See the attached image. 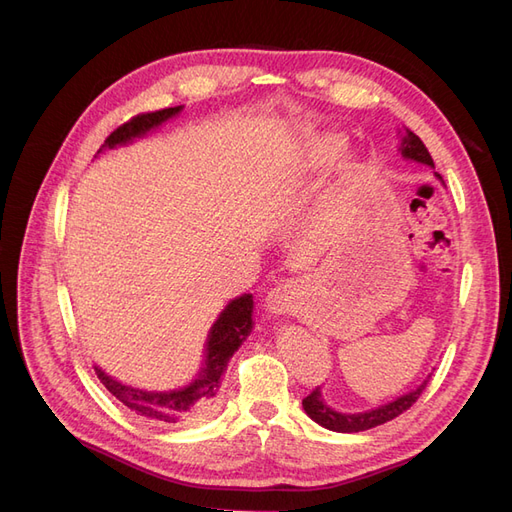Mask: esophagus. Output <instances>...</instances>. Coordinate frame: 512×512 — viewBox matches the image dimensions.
Returning a JSON list of instances; mask_svg holds the SVG:
<instances>
[{
    "label": "esophagus",
    "instance_id": "obj_1",
    "mask_svg": "<svg viewBox=\"0 0 512 512\" xmlns=\"http://www.w3.org/2000/svg\"><path fill=\"white\" fill-rule=\"evenodd\" d=\"M265 303H267L269 312L275 314V316L288 314V312H292L294 303H297V288H294V284H290V282L277 284V286L271 288V292L267 294Z\"/></svg>",
    "mask_w": 512,
    "mask_h": 512
}]
</instances>
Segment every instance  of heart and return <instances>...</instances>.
Masks as SVG:
<instances>
[{"instance_id": "obj_1", "label": "heart", "mask_w": 512, "mask_h": 512, "mask_svg": "<svg viewBox=\"0 0 512 512\" xmlns=\"http://www.w3.org/2000/svg\"><path fill=\"white\" fill-rule=\"evenodd\" d=\"M344 149V138L337 134H320L314 136L312 141L305 147V166L309 168H318V166H327L331 164L339 153Z\"/></svg>"}]
</instances>
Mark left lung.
<instances>
[{
    "label": "left lung",
    "instance_id": "8db88e82",
    "mask_svg": "<svg viewBox=\"0 0 512 512\" xmlns=\"http://www.w3.org/2000/svg\"><path fill=\"white\" fill-rule=\"evenodd\" d=\"M401 156L408 158V160H414V162H421V164H427V166H433V160L429 156L427 147L423 145L421 138H418L414 132H406L404 136V143H401ZM438 179H442L440 175H436ZM427 386V380L418 386V389H414L412 393L408 395H401L397 397L395 401H391V404L386 406H380L376 410H369V412H359V414H342V412H335L333 408H329L327 404H324V399L320 395V389L316 386V389L309 393L305 399H303V410L307 412V416L312 418V421H316L318 425L327 427L331 431H339V433H356V431H365V429H371V427H378L386 421H393L395 416L404 414L414 401L421 397V393L425 391Z\"/></svg>",
    "mask_w": 512,
    "mask_h": 512
}]
</instances>
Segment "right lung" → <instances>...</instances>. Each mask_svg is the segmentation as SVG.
I'll return each mask as SVG.
<instances>
[{"mask_svg":"<svg viewBox=\"0 0 512 512\" xmlns=\"http://www.w3.org/2000/svg\"><path fill=\"white\" fill-rule=\"evenodd\" d=\"M179 111L181 106H173V108H162V111H156V113L136 115L108 134L102 149L126 145L132 141V138L147 134L151 128H158L160 123H164L168 117L177 115ZM252 309H254L252 294H243V297L230 301L226 305L220 318L215 320V324L211 327V333L207 339L205 367L200 369V374L194 382L183 386L179 391L153 393V391L132 389V386H126L113 380L111 376H106L100 367H96V374L100 382L121 401V404H126L136 414L151 418V421H158L164 425H185V423L198 421V418H205L211 412L215 393L220 389V380L228 359L241 346L247 333L252 331Z\"/></svg>","mask_w":512,"mask_h":512,"instance_id":"add662e5","label":"right lung"}]
</instances>
